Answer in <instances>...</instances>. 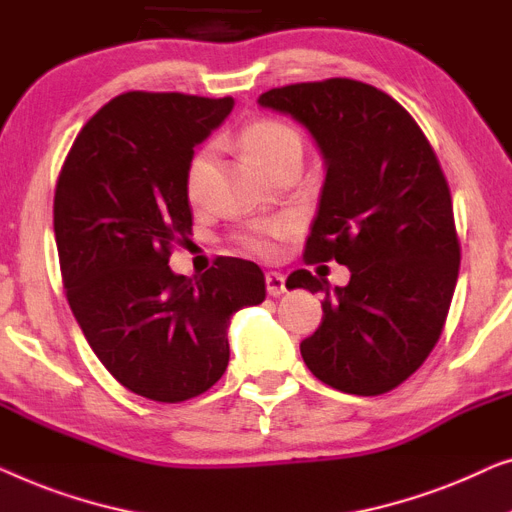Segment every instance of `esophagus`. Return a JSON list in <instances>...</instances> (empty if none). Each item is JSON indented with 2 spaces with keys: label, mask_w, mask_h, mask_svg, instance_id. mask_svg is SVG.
Masks as SVG:
<instances>
[{
  "label": "esophagus",
  "mask_w": 512,
  "mask_h": 512,
  "mask_svg": "<svg viewBox=\"0 0 512 512\" xmlns=\"http://www.w3.org/2000/svg\"><path fill=\"white\" fill-rule=\"evenodd\" d=\"M266 292L271 297H280L285 292V276L280 271H269L266 273Z\"/></svg>",
  "instance_id": "obj_1"
}]
</instances>
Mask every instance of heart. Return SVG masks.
<instances>
[{"label": "heart", "mask_w": 512, "mask_h": 512, "mask_svg": "<svg viewBox=\"0 0 512 512\" xmlns=\"http://www.w3.org/2000/svg\"><path fill=\"white\" fill-rule=\"evenodd\" d=\"M239 146L243 153L250 157V162L269 174L273 167L287 160H301V136L292 127L283 125L278 120H255L241 129ZM211 169V150L204 148L192 157L187 164L185 174V192L190 204H204L206 197V178ZM294 232V220L273 218V220H257L248 225L239 234L241 246L257 257L271 259L280 253L283 241Z\"/></svg>", "instance_id": "obj_1"}]
</instances>
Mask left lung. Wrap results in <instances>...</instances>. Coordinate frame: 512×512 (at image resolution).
Listing matches in <instances>:
<instances>
[{
	"label": "left lung",
	"mask_w": 512,
	"mask_h": 512,
	"mask_svg": "<svg viewBox=\"0 0 512 512\" xmlns=\"http://www.w3.org/2000/svg\"><path fill=\"white\" fill-rule=\"evenodd\" d=\"M257 102L304 125L325 160L306 262L350 269L334 290L306 269L287 278L290 290L325 292L301 357L338 392H390L434 350L457 285L459 239L436 153L399 102L350 78L273 88Z\"/></svg>",
	"instance_id": "obj_1"
}]
</instances>
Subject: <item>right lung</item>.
I'll return each mask as SVG.
<instances>
[{"mask_svg":"<svg viewBox=\"0 0 512 512\" xmlns=\"http://www.w3.org/2000/svg\"><path fill=\"white\" fill-rule=\"evenodd\" d=\"M234 99L125 92L76 136L55 190L53 227L74 318L111 376L178 403L229 364V320L266 297L255 262L218 257L201 276L169 269L192 234L187 164Z\"/></svg>","mask_w":512,"mask_h":512,"instance_id":"right-lung-1","label":"right lung"}]
</instances>
